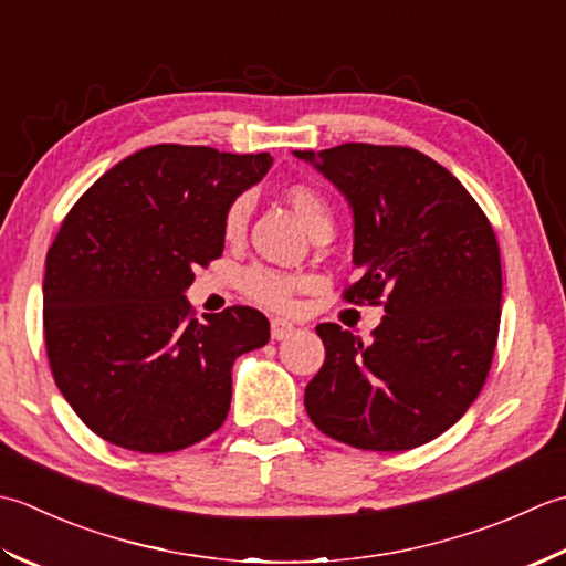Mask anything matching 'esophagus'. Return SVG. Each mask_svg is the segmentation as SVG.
I'll list each match as a JSON object with an SVG mask.
<instances>
[{
	"mask_svg": "<svg viewBox=\"0 0 566 566\" xmlns=\"http://www.w3.org/2000/svg\"><path fill=\"white\" fill-rule=\"evenodd\" d=\"M293 332H295V327H293L291 322H287V319H281V317L271 319V337H273L275 342L287 339V337H291Z\"/></svg>",
	"mask_w": 566,
	"mask_h": 566,
	"instance_id": "1",
	"label": "esophagus"
}]
</instances>
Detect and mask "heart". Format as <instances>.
Listing matches in <instances>:
<instances>
[{"label":"heart","mask_w":566,"mask_h":566,"mask_svg":"<svg viewBox=\"0 0 566 566\" xmlns=\"http://www.w3.org/2000/svg\"><path fill=\"white\" fill-rule=\"evenodd\" d=\"M285 202L293 207V212L300 217V222L305 224L310 234L319 232V229H332V214L327 200L322 198V192L315 190L307 182H293L283 190ZM249 219V200L239 198L229 207L224 214V237L229 241L239 239L247 229ZM300 281L291 273L266 269V266H253L241 275V291L253 303L266 305L271 310H287L293 305V295L297 293Z\"/></svg>","instance_id":"1"}]
</instances>
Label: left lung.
<instances>
[{"label": "left lung", "instance_id": "left-lung-1", "mask_svg": "<svg viewBox=\"0 0 566 566\" xmlns=\"http://www.w3.org/2000/svg\"><path fill=\"white\" fill-rule=\"evenodd\" d=\"M313 164L354 214L349 303L384 297L386 315L361 342L317 325L325 364L305 410L327 437L371 452H406L440 437L489 376L501 325V251L467 188L406 146L342 144L293 151Z\"/></svg>", "mask_w": 566, "mask_h": 566}]
</instances>
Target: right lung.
Returning <instances> with one entry per match:
<instances>
[{"label": "right lung", "instance_id": "right-lung-1", "mask_svg": "<svg viewBox=\"0 0 566 566\" xmlns=\"http://www.w3.org/2000/svg\"><path fill=\"white\" fill-rule=\"evenodd\" d=\"M271 164L148 146L63 219L45 256V349L55 386L102 440L166 454L222 428L232 366L269 342V319L234 305L198 322L186 291L195 269L222 256L227 210Z\"/></svg>", "mask_w": 566, "mask_h": 566}]
</instances>
